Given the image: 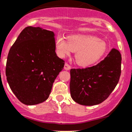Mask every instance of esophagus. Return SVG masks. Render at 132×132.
Segmentation results:
<instances>
[{
  "mask_svg": "<svg viewBox=\"0 0 132 132\" xmlns=\"http://www.w3.org/2000/svg\"><path fill=\"white\" fill-rule=\"evenodd\" d=\"M64 68L66 70H70V69H71V66H70L68 63H65Z\"/></svg>",
  "mask_w": 132,
  "mask_h": 132,
  "instance_id": "34e87169",
  "label": "esophagus"
}]
</instances>
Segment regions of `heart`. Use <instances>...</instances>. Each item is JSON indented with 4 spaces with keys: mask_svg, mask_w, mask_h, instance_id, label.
<instances>
[{
    "mask_svg": "<svg viewBox=\"0 0 132 132\" xmlns=\"http://www.w3.org/2000/svg\"><path fill=\"white\" fill-rule=\"evenodd\" d=\"M56 51L60 57L76 53L75 60L79 66L87 67L99 61L108 51L105 42L91 36H70L67 42L62 37L56 38Z\"/></svg>",
    "mask_w": 132,
    "mask_h": 132,
    "instance_id": "heart-1",
    "label": "heart"
}]
</instances>
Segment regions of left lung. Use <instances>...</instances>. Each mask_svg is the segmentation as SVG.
<instances>
[{
  "label": "left lung",
  "mask_w": 132,
  "mask_h": 132,
  "mask_svg": "<svg viewBox=\"0 0 132 132\" xmlns=\"http://www.w3.org/2000/svg\"><path fill=\"white\" fill-rule=\"evenodd\" d=\"M121 60L120 52L112 49L95 66L71 69L70 89L72 99L79 104L88 106L105 100L119 83Z\"/></svg>",
  "instance_id": "left-lung-1"
}]
</instances>
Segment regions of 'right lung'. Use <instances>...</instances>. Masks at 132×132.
Segmentation results:
<instances>
[{
  "instance_id": "add662e5",
  "label": "right lung",
  "mask_w": 132,
  "mask_h": 132,
  "mask_svg": "<svg viewBox=\"0 0 132 132\" xmlns=\"http://www.w3.org/2000/svg\"><path fill=\"white\" fill-rule=\"evenodd\" d=\"M55 34L40 27L24 28L8 53L6 76L10 87L25 105L42 103L64 66L55 53Z\"/></svg>"
}]
</instances>
